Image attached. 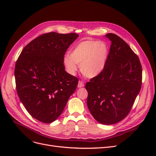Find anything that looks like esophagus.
Here are the masks:
<instances>
[{
	"label": "esophagus",
	"mask_w": 156,
	"mask_h": 156,
	"mask_svg": "<svg viewBox=\"0 0 156 156\" xmlns=\"http://www.w3.org/2000/svg\"><path fill=\"white\" fill-rule=\"evenodd\" d=\"M84 87V84L81 81H78V88H81V87Z\"/></svg>",
	"instance_id": "obj_1"
}]
</instances>
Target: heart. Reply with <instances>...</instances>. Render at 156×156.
<instances>
[{"label":"heart","mask_w":156,"mask_h":156,"mask_svg":"<svg viewBox=\"0 0 156 156\" xmlns=\"http://www.w3.org/2000/svg\"><path fill=\"white\" fill-rule=\"evenodd\" d=\"M109 48L102 41L87 40L78 44L70 51L69 55L64 57V65L67 71L74 75L77 64L83 75L88 78L98 76L104 69L107 63Z\"/></svg>","instance_id":"1"}]
</instances>
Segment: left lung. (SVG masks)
<instances>
[{
    "label": "left lung",
    "instance_id": "obj_1",
    "mask_svg": "<svg viewBox=\"0 0 156 156\" xmlns=\"http://www.w3.org/2000/svg\"><path fill=\"white\" fill-rule=\"evenodd\" d=\"M111 42L103 71L85 85L87 106L96 121L112 125L129 112L142 86V69L138 55L118 35L106 34Z\"/></svg>",
    "mask_w": 156,
    "mask_h": 156
}]
</instances>
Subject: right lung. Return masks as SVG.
<instances>
[{"mask_svg": "<svg viewBox=\"0 0 156 156\" xmlns=\"http://www.w3.org/2000/svg\"><path fill=\"white\" fill-rule=\"evenodd\" d=\"M78 35L50 32L21 51L14 69L16 90L30 115L51 123L62 112L78 79L65 71L64 54Z\"/></svg>", "mask_w": 156, "mask_h": 156, "instance_id": "obj_1", "label": "right lung"}]
</instances>
